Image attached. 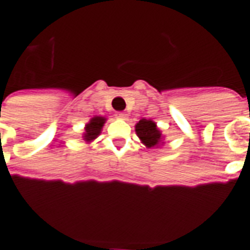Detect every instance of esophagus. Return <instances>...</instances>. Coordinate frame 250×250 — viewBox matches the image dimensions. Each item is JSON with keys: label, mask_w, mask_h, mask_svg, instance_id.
Instances as JSON below:
<instances>
[{"label": "esophagus", "mask_w": 250, "mask_h": 250, "mask_svg": "<svg viewBox=\"0 0 250 250\" xmlns=\"http://www.w3.org/2000/svg\"><path fill=\"white\" fill-rule=\"evenodd\" d=\"M117 118L118 119H127V114L125 113H117Z\"/></svg>", "instance_id": "esophagus-1"}]
</instances>
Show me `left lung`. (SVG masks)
<instances>
[{
	"mask_svg": "<svg viewBox=\"0 0 250 250\" xmlns=\"http://www.w3.org/2000/svg\"><path fill=\"white\" fill-rule=\"evenodd\" d=\"M135 131L141 143L148 149L158 148L160 145L165 144V136L162 135V131L157 127V123L152 119H145V118L140 119L135 125Z\"/></svg>",
	"mask_w": 250,
	"mask_h": 250,
	"instance_id": "left-lung-1",
	"label": "left lung"
}]
</instances>
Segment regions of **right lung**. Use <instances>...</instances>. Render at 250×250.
<instances>
[{
  "label": "right lung",
  "mask_w": 250,
  "mask_h": 250,
  "mask_svg": "<svg viewBox=\"0 0 250 250\" xmlns=\"http://www.w3.org/2000/svg\"><path fill=\"white\" fill-rule=\"evenodd\" d=\"M106 121H107V118L96 115V117L92 118V119L86 123L85 127H84L83 136H82V139L85 141L86 144H89V143H92L93 140H96V139L101 135L102 127H104V125L106 123Z\"/></svg>",
  "instance_id": "add662e5"
}]
</instances>
